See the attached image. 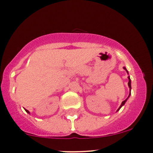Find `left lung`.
<instances>
[{
	"label": "left lung",
	"instance_id": "8db88e82",
	"mask_svg": "<svg viewBox=\"0 0 153 153\" xmlns=\"http://www.w3.org/2000/svg\"><path fill=\"white\" fill-rule=\"evenodd\" d=\"M124 69H125V70H126V72H127V73H128V71H127V70H126V67H124ZM128 74H129V73H128ZM128 79H129V82H128V86H129V96H128V98H129V96H130V95H131V80H130V78H129V76H128ZM128 98H126V100H124V101H123V102H122V103H121V106H120V107H119V108H118V110H117V111H118V110H119V109H121V106H124V104H125V103H126V100H127V99H128Z\"/></svg>",
	"mask_w": 153,
	"mask_h": 153
}]
</instances>
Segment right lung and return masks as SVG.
<instances>
[{"instance_id":"1","label":"right lung","mask_w":153,"mask_h":153,"mask_svg":"<svg viewBox=\"0 0 153 153\" xmlns=\"http://www.w3.org/2000/svg\"><path fill=\"white\" fill-rule=\"evenodd\" d=\"M25 110H26V112H27V113H29V111H28V110H27V109H25Z\"/></svg>"}]
</instances>
